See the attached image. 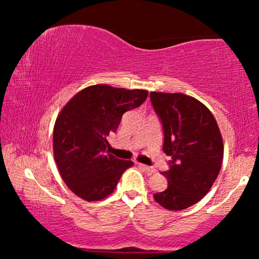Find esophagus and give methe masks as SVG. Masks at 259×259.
<instances>
[{
  "instance_id": "1",
  "label": "esophagus",
  "mask_w": 259,
  "mask_h": 259,
  "mask_svg": "<svg viewBox=\"0 0 259 259\" xmlns=\"http://www.w3.org/2000/svg\"><path fill=\"white\" fill-rule=\"evenodd\" d=\"M138 166H139L141 169H144V171H146L147 173H154L155 172V168L151 167V166H147V165H144V164H138Z\"/></svg>"
}]
</instances>
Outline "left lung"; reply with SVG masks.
<instances>
[{
    "label": "left lung",
    "mask_w": 259,
    "mask_h": 259,
    "mask_svg": "<svg viewBox=\"0 0 259 259\" xmlns=\"http://www.w3.org/2000/svg\"><path fill=\"white\" fill-rule=\"evenodd\" d=\"M151 102L162 122L169 169L167 187L153 198L166 210L180 211L206 196L221 171L224 144L218 123L206 106L183 93L151 92Z\"/></svg>",
    "instance_id": "1"
}]
</instances>
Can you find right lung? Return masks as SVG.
<instances>
[{
  "label": "right lung",
  "instance_id": "obj_1",
  "mask_svg": "<svg viewBox=\"0 0 259 259\" xmlns=\"http://www.w3.org/2000/svg\"><path fill=\"white\" fill-rule=\"evenodd\" d=\"M145 90L93 84L77 92L56 118L53 152L60 176L74 194L86 201L113 193L133 161L106 152V137L115 132L122 114L146 100Z\"/></svg>",
  "mask_w": 259,
  "mask_h": 259
}]
</instances>
